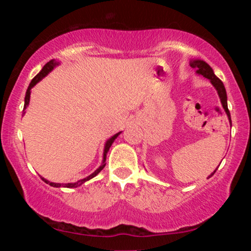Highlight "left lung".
<instances>
[{
  "mask_svg": "<svg viewBox=\"0 0 251 251\" xmlns=\"http://www.w3.org/2000/svg\"><path fill=\"white\" fill-rule=\"evenodd\" d=\"M190 65H191L192 68L197 70L198 74H200V75H202V76L207 77V78H209V80H210L212 85H214V87L216 88V90H217V92H218L223 107H224L226 114H227V116H228L229 123H231V126H232L231 114H229V111H228V107H227V96H226V90H225L224 84H223V82L219 80L217 76H216L214 71H212V68L209 66V65L205 63V61H203V60H192ZM216 170H217V169H216ZM216 170L209 177H211L212 175L216 173Z\"/></svg>",
  "mask_w": 251,
  "mask_h": 251,
  "instance_id": "obj_1",
  "label": "left lung"
}]
</instances>
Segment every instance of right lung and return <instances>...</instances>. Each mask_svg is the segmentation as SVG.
I'll use <instances>...</instances> for the list:
<instances>
[{
  "mask_svg": "<svg viewBox=\"0 0 251 251\" xmlns=\"http://www.w3.org/2000/svg\"><path fill=\"white\" fill-rule=\"evenodd\" d=\"M58 65V63L57 61H54V60H50L49 63H47L46 65H44L43 66V68H42V71L40 72L39 74L36 75L35 77L33 78L32 80V82H30L29 83V87H28V89H27V91H26V96H25V106H24V107L26 108V106H28V104H29V97H30V89H32L34 85H35L37 82H40L41 80H42V78L46 76V75L49 73V72H51L53 70V67L54 66H57ZM120 133L121 132H118L116 133V135H114L112 137V138H109L107 142H106V145H105V150H104V160H102V163H101V166L98 168L97 170L95 171L94 174H91L90 176H88L87 178H84V179H81V180H78V181H76V183H68V184H56V183H51V181H48L47 179H44V178H42V180L44 181V183H47V184H49L50 186H53V187H60V186H64V187H68V188H73V187H77V186H80V185H82L83 183H85V181L87 180H89V179H91V178H94L95 176H97V175L100 173V171L104 169V167L106 166V154H107V152L109 151V147L112 146V144H113V142H114L115 140V138L116 137H118Z\"/></svg>",
  "mask_w": 251,
  "mask_h": 251,
  "instance_id": "1",
  "label": "right lung"
}]
</instances>
